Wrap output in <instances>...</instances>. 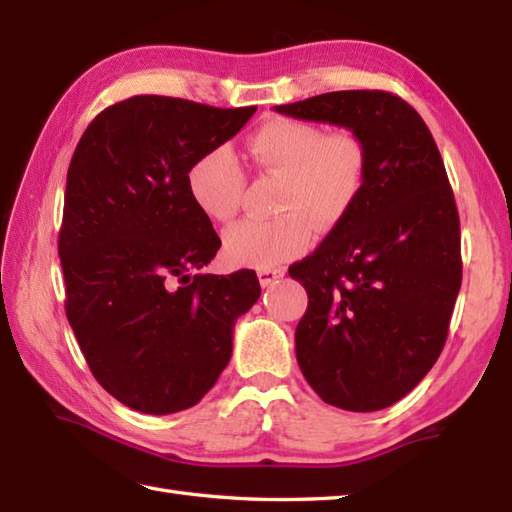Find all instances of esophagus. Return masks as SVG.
<instances>
[{
    "mask_svg": "<svg viewBox=\"0 0 512 512\" xmlns=\"http://www.w3.org/2000/svg\"><path fill=\"white\" fill-rule=\"evenodd\" d=\"M257 275H259V284L268 288V286L277 284V281L284 277V270H281V268H262Z\"/></svg>",
    "mask_w": 512,
    "mask_h": 512,
    "instance_id": "esophagus-1",
    "label": "esophagus"
}]
</instances>
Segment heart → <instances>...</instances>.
Masks as SVG:
<instances>
[{"mask_svg":"<svg viewBox=\"0 0 512 512\" xmlns=\"http://www.w3.org/2000/svg\"><path fill=\"white\" fill-rule=\"evenodd\" d=\"M246 156L257 171L281 178L275 220H242L224 233V253L237 266L275 268L301 255L312 242V226L328 233L361 198L367 176L365 145L347 129L328 132L297 121L270 118L246 140ZM198 209L215 222L239 211L246 176L224 147L206 151L187 176Z\"/></svg>","mask_w":512,"mask_h":512,"instance_id":"heart-1","label":"heart"}]
</instances>
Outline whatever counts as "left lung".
Wrapping results in <instances>:
<instances>
[{
  "instance_id": "1",
  "label": "left lung",
  "mask_w": 512,
  "mask_h": 512,
  "mask_svg": "<svg viewBox=\"0 0 512 512\" xmlns=\"http://www.w3.org/2000/svg\"><path fill=\"white\" fill-rule=\"evenodd\" d=\"M361 138V198L288 273L308 292L297 361L323 402L378 411L405 398L447 343L462 284L460 217L420 114L383 90H345L275 107Z\"/></svg>"
}]
</instances>
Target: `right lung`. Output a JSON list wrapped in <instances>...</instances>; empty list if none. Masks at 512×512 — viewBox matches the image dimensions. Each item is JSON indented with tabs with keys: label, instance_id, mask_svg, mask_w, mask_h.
I'll return each mask as SVG.
<instances>
[{
	"label": "right lung",
	"instance_id": "right-lung-1",
	"mask_svg": "<svg viewBox=\"0 0 512 512\" xmlns=\"http://www.w3.org/2000/svg\"><path fill=\"white\" fill-rule=\"evenodd\" d=\"M255 110L140 94L103 110L74 149L59 231L65 314L94 378L129 409L200 402L262 292L255 270L191 275L222 242L187 184Z\"/></svg>",
	"mask_w": 512,
	"mask_h": 512
}]
</instances>
